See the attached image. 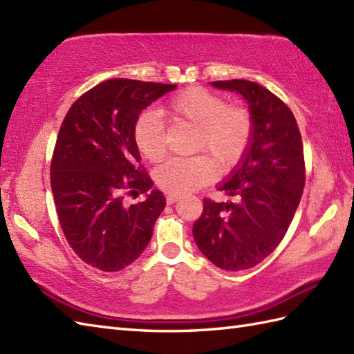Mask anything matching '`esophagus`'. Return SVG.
Listing matches in <instances>:
<instances>
[{
	"label": "esophagus",
	"instance_id": "esophagus-1",
	"mask_svg": "<svg viewBox=\"0 0 354 354\" xmlns=\"http://www.w3.org/2000/svg\"><path fill=\"white\" fill-rule=\"evenodd\" d=\"M180 200V195H172V194H168L167 195V203L168 204H174V203H177Z\"/></svg>",
	"mask_w": 354,
	"mask_h": 354
}]
</instances>
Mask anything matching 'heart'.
Masks as SVG:
<instances>
[{"label":"heart","instance_id":"1","mask_svg":"<svg viewBox=\"0 0 354 354\" xmlns=\"http://www.w3.org/2000/svg\"><path fill=\"white\" fill-rule=\"evenodd\" d=\"M165 113L176 124L195 127L189 159H171L154 172L156 185L163 192L183 195L210 183L219 171L227 172L242 162L253 140L254 121L247 107L227 104L216 92L192 86L172 97ZM133 138L139 153L151 163L168 154L162 116L145 112L138 118Z\"/></svg>","mask_w":354,"mask_h":354}]
</instances>
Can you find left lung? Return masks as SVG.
<instances>
[{"instance_id":"1","label":"left lung","mask_w":354,"mask_h":354,"mask_svg":"<svg viewBox=\"0 0 354 354\" xmlns=\"http://www.w3.org/2000/svg\"><path fill=\"white\" fill-rule=\"evenodd\" d=\"M212 86L238 92L248 101L254 133L245 157L218 187L232 201L204 198L192 234L218 268L242 271L270 256L288 232L306 180L303 142L294 113L263 86L248 80Z\"/></svg>"}]
</instances>
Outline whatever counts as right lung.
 <instances>
[{
	"mask_svg": "<svg viewBox=\"0 0 354 354\" xmlns=\"http://www.w3.org/2000/svg\"><path fill=\"white\" fill-rule=\"evenodd\" d=\"M176 84L112 78L84 92L60 125L51 159V191L68 243L100 271H121L151 239L165 209L140 165L133 129L140 112Z\"/></svg>",
	"mask_w": 354,
	"mask_h": 354,
	"instance_id": "right-lung-1",
	"label": "right lung"
}]
</instances>
